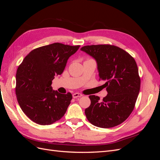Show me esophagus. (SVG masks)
<instances>
[{"label":"esophagus","mask_w":160,"mask_h":160,"mask_svg":"<svg viewBox=\"0 0 160 160\" xmlns=\"http://www.w3.org/2000/svg\"><path fill=\"white\" fill-rule=\"evenodd\" d=\"M83 95H82V94L81 93H75L72 94V98H73L74 99L75 98H81V97H82Z\"/></svg>","instance_id":"34e87169"}]
</instances>
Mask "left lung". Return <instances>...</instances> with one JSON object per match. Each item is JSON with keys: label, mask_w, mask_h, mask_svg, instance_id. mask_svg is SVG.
<instances>
[{"label": "left lung", "mask_w": 160, "mask_h": 160, "mask_svg": "<svg viewBox=\"0 0 160 160\" xmlns=\"http://www.w3.org/2000/svg\"><path fill=\"white\" fill-rule=\"evenodd\" d=\"M95 59L99 79L108 95L100 101L90 95L85 113L95 126L109 128L123 123L134 109L140 89V77L135 59L121 48L110 45H87L81 49Z\"/></svg>", "instance_id": "obj_1"}]
</instances>
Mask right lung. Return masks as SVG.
<instances>
[{"instance_id":"add662e5","label":"right lung","mask_w":160,"mask_h":160,"mask_svg":"<svg viewBox=\"0 0 160 160\" xmlns=\"http://www.w3.org/2000/svg\"><path fill=\"white\" fill-rule=\"evenodd\" d=\"M79 47L55 42L38 47L28 53L18 66L15 88L17 101L32 122L51 125L66 113L72 95L52 90V81L62 74L67 60Z\"/></svg>"}]
</instances>
